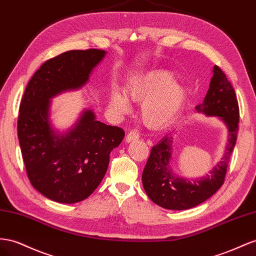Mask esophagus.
Returning a JSON list of instances; mask_svg holds the SVG:
<instances>
[{
  "instance_id": "1",
  "label": "esophagus",
  "mask_w": 256,
  "mask_h": 256,
  "mask_svg": "<svg viewBox=\"0 0 256 256\" xmlns=\"http://www.w3.org/2000/svg\"><path fill=\"white\" fill-rule=\"evenodd\" d=\"M138 139H139V134H138V132H136V131H130V132L126 136L125 141L129 143L131 141H136Z\"/></svg>"
}]
</instances>
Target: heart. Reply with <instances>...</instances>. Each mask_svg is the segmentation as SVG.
<instances>
[{
	"instance_id": "heart-1",
	"label": "heart",
	"mask_w": 256,
	"mask_h": 256,
	"mask_svg": "<svg viewBox=\"0 0 256 256\" xmlns=\"http://www.w3.org/2000/svg\"><path fill=\"white\" fill-rule=\"evenodd\" d=\"M169 71H153L134 78L125 89L126 96L113 90L110 104L116 113L127 114L129 101L141 103L140 116L146 125L166 127L178 118L188 98V89L176 82Z\"/></svg>"
}]
</instances>
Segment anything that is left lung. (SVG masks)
I'll list each match as a JSON object with an SVG mask.
<instances>
[{
	"mask_svg": "<svg viewBox=\"0 0 256 256\" xmlns=\"http://www.w3.org/2000/svg\"><path fill=\"white\" fill-rule=\"evenodd\" d=\"M197 113L206 117H218L228 134L222 160L209 170L208 174L190 180L178 176L174 170V139L171 134L164 136L152 148L148 160L142 174L145 192L154 204L168 210H186L202 204L222 186L232 152L236 145L239 108L230 82L216 66L212 68L208 92Z\"/></svg>",
	"mask_w": 256,
	"mask_h": 256,
	"instance_id": "8db88e82",
	"label": "left lung"
}]
</instances>
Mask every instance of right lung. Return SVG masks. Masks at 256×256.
Listing matches in <instances>:
<instances>
[{
    "mask_svg": "<svg viewBox=\"0 0 256 256\" xmlns=\"http://www.w3.org/2000/svg\"><path fill=\"white\" fill-rule=\"evenodd\" d=\"M106 56V50H70L46 61L28 84L19 108L18 139L33 188L60 204L90 196L104 178L110 153L125 132L96 120L84 108L71 127L62 130L52 120V99L80 90Z\"/></svg>",
    "mask_w": 256,
    "mask_h": 256,
    "instance_id": "right-lung-1",
    "label": "right lung"
}]
</instances>
